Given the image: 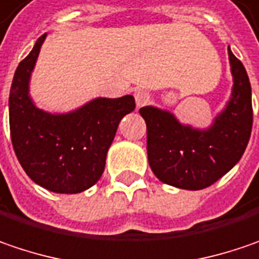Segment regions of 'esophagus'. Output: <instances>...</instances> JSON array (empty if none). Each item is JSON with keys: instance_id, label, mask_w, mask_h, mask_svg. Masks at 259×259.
Returning <instances> with one entry per match:
<instances>
[{"instance_id": "esophagus-1", "label": "esophagus", "mask_w": 259, "mask_h": 259, "mask_svg": "<svg viewBox=\"0 0 259 259\" xmlns=\"http://www.w3.org/2000/svg\"><path fill=\"white\" fill-rule=\"evenodd\" d=\"M134 97H136L137 108H141V106L147 105L150 102V95L146 90H137L134 93Z\"/></svg>"}]
</instances>
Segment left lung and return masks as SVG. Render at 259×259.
I'll use <instances>...</instances> for the list:
<instances>
[{"label":"left lung","instance_id":"obj_1","mask_svg":"<svg viewBox=\"0 0 259 259\" xmlns=\"http://www.w3.org/2000/svg\"><path fill=\"white\" fill-rule=\"evenodd\" d=\"M233 87L225 109L208 128H194L169 110L144 106L149 164L163 184L198 191L213 185L239 162L252 131L251 83L239 59L227 48Z\"/></svg>","mask_w":259,"mask_h":259}]
</instances>
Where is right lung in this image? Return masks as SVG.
<instances>
[{
  "label": "right lung",
  "mask_w": 259,
  "mask_h": 259,
  "mask_svg": "<svg viewBox=\"0 0 259 259\" xmlns=\"http://www.w3.org/2000/svg\"><path fill=\"white\" fill-rule=\"evenodd\" d=\"M45 37L36 40L14 72L8 99L11 141L34 184L57 194H78L100 179L118 125L136 109V100L131 95L96 97L67 113L39 109L29 92Z\"/></svg>",
  "instance_id": "1"
}]
</instances>
